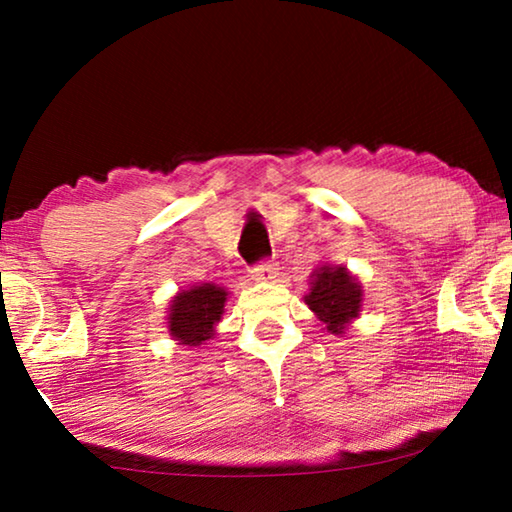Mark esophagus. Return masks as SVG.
Returning a JSON list of instances; mask_svg holds the SVG:
<instances>
[{"mask_svg":"<svg viewBox=\"0 0 512 512\" xmlns=\"http://www.w3.org/2000/svg\"><path fill=\"white\" fill-rule=\"evenodd\" d=\"M257 280H275L277 277V266L273 262H262L253 268Z\"/></svg>","mask_w":512,"mask_h":512,"instance_id":"1","label":"esophagus"}]
</instances>
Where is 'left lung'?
<instances>
[{"mask_svg":"<svg viewBox=\"0 0 512 512\" xmlns=\"http://www.w3.org/2000/svg\"><path fill=\"white\" fill-rule=\"evenodd\" d=\"M305 302L327 332L343 334L348 323L359 316L363 291L345 266H320L311 273Z\"/></svg>","mask_w":512,"mask_h":512,"instance_id":"8db88e82","label":"left lung"}]
</instances>
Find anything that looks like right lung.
Instances as JSON below:
<instances>
[{
  "mask_svg": "<svg viewBox=\"0 0 512 512\" xmlns=\"http://www.w3.org/2000/svg\"><path fill=\"white\" fill-rule=\"evenodd\" d=\"M228 291L219 284H196L173 296L169 305V334L180 345L196 348L214 336V327L223 316Z\"/></svg>",
  "mask_w": 512,
  "mask_h": 512,
  "instance_id": "right-lung-1",
  "label": "right lung"
}]
</instances>
